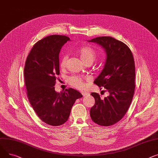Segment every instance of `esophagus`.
<instances>
[{"label": "esophagus", "instance_id": "esophagus-1", "mask_svg": "<svg viewBox=\"0 0 158 158\" xmlns=\"http://www.w3.org/2000/svg\"><path fill=\"white\" fill-rule=\"evenodd\" d=\"M81 94L83 97L86 96H89V93H87V92H82Z\"/></svg>", "mask_w": 158, "mask_h": 158}]
</instances>
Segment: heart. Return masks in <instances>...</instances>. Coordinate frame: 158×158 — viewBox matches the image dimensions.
Wrapping results in <instances>:
<instances>
[{
	"label": "heart",
	"instance_id": "obj_1",
	"mask_svg": "<svg viewBox=\"0 0 158 158\" xmlns=\"http://www.w3.org/2000/svg\"><path fill=\"white\" fill-rule=\"evenodd\" d=\"M78 53L82 61L85 63L93 62L97 58L96 51L89 46H83L78 50ZM68 56L67 54H64L60 58L59 66L61 69L64 68L66 66ZM68 81L70 85L78 89L81 90L85 87V83L83 79L78 76H71L68 78Z\"/></svg>",
	"mask_w": 158,
	"mask_h": 158
}]
</instances>
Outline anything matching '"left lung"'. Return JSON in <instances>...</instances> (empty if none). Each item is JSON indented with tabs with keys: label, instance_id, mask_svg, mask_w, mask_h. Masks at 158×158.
<instances>
[{
	"label": "left lung",
	"instance_id": "1",
	"mask_svg": "<svg viewBox=\"0 0 158 158\" xmlns=\"http://www.w3.org/2000/svg\"><path fill=\"white\" fill-rule=\"evenodd\" d=\"M89 41L101 46L106 53L104 68L94 83L106 89L110 94L101 99L98 93H91L95 104L90 108V115L100 126H112L125 115L133 98L135 89L133 55L126 44L112 37H98Z\"/></svg>",
	"mask_w": 158,
	"mask_h": 158
}]
</instances>
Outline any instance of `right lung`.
<instances>
[{
    "label": "right lung",
    "mask_w": 158,
    "mask_h": 158,
    "mask_svg": "<svg viewBox=\"0 0 158 158\" xmlns=\"http://www.w3.org/2000/svg\"><path fill=\"white\" fill-rule=\"evenodd\" d=\"M70 39L66 35H52L37 42L28 55L24 68L27 94L40 118L53 126L62 125L69 116L75 101L83 96L69 88L60 93L54 85L59 71V53Z\"/></svg>",
    "instance_id": "add662e5"
}]
</instances>
